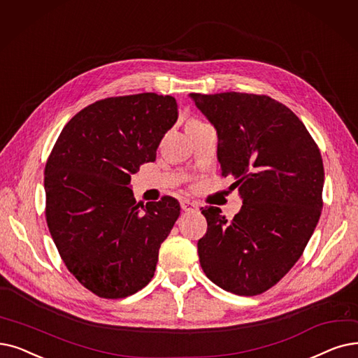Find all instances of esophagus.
Returning <instances> with one entry per match:
<instances>
[{
    "instance_id": "34e87169",
    "label": "esophagus",
    "mask_w": 358,
    "mask_h": 358,
    "mask_svg": "<svg viewBox=\"0 0 358 358\" xmlns=\"http://www.w3.org/2000/svg\"><path fill=\"white\" fill-rule=\"evenodd\" d=\"M181 209L184 212H192V210L197 209V205L193 203V201H190V200H182L181 201Z\"/></svg>"
}]
</instances>
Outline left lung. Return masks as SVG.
<instances>
[{"label": "left lung", "mask_w": 358, "mask_h": 358, "mask_svg": "<svg viewBox=\"0 0 358 358\" xmlns=\"http://www.w3.org/2000/svg\"><path fill=\"white\" fill-rule=\"evenodd\" d=\"M217 133L222 177L243 199L228 221L201 208L208 231L197 243L200 265L213 284L237 295L268 291L288 273L322 212V155L289 108L266 95L190 93Z\"/></svg>", "instance_id": "left-lung-1"}]
</instances>
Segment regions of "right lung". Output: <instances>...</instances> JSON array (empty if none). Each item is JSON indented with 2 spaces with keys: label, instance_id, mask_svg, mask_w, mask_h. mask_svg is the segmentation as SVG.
Listing matches in <instances>:
<instances>
[{
  "label": "right lung",
  "instance_id": "obj_1",
  "mask_svg": "<svg viewBox=\"0 0 358 358\" xmlns=\"http://www.w3.org/2000/svg\"><path fill=\"white\" fill-rule=\"evenodd\" d=\"M177 118V101L168 95L101 99L66 124L46 161L51 237L67 269L98 297H129L153 278L180 203L164 196L143 206L129 184L157 158Z\"/></svg>",
  "mask_w": 358,
  "mask_h": 358
}]
</instances>
